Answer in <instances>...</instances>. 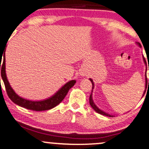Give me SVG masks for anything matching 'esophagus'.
<instances>
[{"label": "esophagus", "mask_w": 149, "mask_h": 149, "mask_svg": "<svg viewBox=\"0 0 149 149\" xmlns=\"http://www.w3.org/2000/svg\"><path fill=\"white\" fill-rule=\"evenodd\" d=\"M80 75H81V76H85V75H86V72H85V71H81V72H80Z\"/></svg>", "instance_id": "1"}]
</instances>
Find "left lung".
<instances>
[{
  "label": "left lung",
  "mask_w": 149,
  "mask_h": 149,
  "mask_svg": "<svg viewBox=\"0 0 149 149\" xmlns=\"http://www.w3.org/2000/svg\"><path fill=\"white\" fill-rule=\"evenodd\" d=\"M137 44H138V45H139V47H141V44L139 43V42H137ZM143 61H144L145 64H146V60H145L144 57H143ZM148 70H149V66H148ZM145 80H146V87H145V88H146L147 83H148V82H147L146 76V79H145ZM90 80L92 82V90H93V88H94V83H93V80H92L91 79V78H90ZM148 83H149V80H148ZM146 88H145L144 93H143V95H144V94H145V92H146ZM90 106H91V107H92V109H93L95 111L98 113L102 114V115H104V116H109V117H113V116H112V115H110V114H109V113H106V112H104L103 111L100 110V109H99V108L97 107L96 105H95V103H94V102H93V100H92V94H91V95H90Z\"/></svg>",
  "instance_id": "8db88e82"
}]
</instances>
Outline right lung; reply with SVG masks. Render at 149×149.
I'll return each mask as SVG.
<instances>
[{"label":"right lung","mask_w":149,"mask_h":149,"mask_svg":"<svg viewBox=\"0 0 149 149\" xmlns=\"http://www.w3.org/2000/svg\"><path fill=\"white\" fill-rule=\"evenodd\" d=\"M4 50L3 52V64H1V60H2L3 55L0 56V70L1 71V77L6 86V92L8 94L9 98L14 102L15 104H17L18 106L25 108V109H30L32 111H42L49 110L55 107L59 103H61V101L64 99L66 95H67L69 90L71 89L76 83V80H72L66 83L62 88L59 89V90L56 92L53 96H52L47 100H44L42 101H31L22 98L15 93L13 89L10 86L8 78H7L6 73V56H5Z\"/></svg>","instance_id":"obj_1"}]
</instances>
